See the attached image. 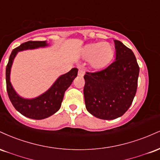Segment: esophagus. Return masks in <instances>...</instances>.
I'll list each match as a JSON object with an SVG mask.
<instances>
[{"label": "esophagus", "mask_w": 160, "mask_h": 160, "mask_svg": "<svg viewBox=\"0 0 160 160\" xmlns=\"http://www.w3.org/2000/svg\"><path fill=\"white\" fill-rule=\"evenodd\" d=\"M85 74V71L83 69H79L78 70V75L80 77H83Z\"/></svg>", "instance_id": "34e87169"}]
</instances>
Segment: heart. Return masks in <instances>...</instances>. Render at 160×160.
I'll return each mask as SVG.
<instances>
[{"label": "heart", "mask_w": 160, "mask_h": 160, "mask_svg": "<svg viewBox=\"0 0 160 160\" xmlns=\"http://www.w3.org/2000/svg\"><path fill=\"white\" fill-rule=\"evenodd\" d=\"M114 50L111 43L98 42L86 45L82 51V56L89 61L92 68H102L113 58Z\"/></svg>", "instance_id": "heart-1"}]
</instances>
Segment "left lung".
<instances>
[{
  "label": "left lung",
  "instance_id": "left-lung-1",
  "mask_svg": "<svg viewBox=\"0 0 160 160\" xmlns=\"http://www.w3.org/2000/svg\"><path fill=\"white\" fill-rule=\"evenodd\" d=\"M115 61L105 69L86 72L83 89L86 110L97 118L114 120L127 111L137 91L139 66L132 51L114 40Z\"/></svg>",
  "mask_w": 160,
  "mask_h": 160
}]
</instances>
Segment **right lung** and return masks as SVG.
I'll return each mask as SVG.
<instances>
[{"instance_id": "1", "label": "right lung", "mask_w": 160, "mask_h": 160, "mask_svg": "<svg viewBox=\"0 0 160 160\" xmlns=\"http://www.w3.org/2000/svg\"><path fill=\"white\" fill-rule=\"evenodd\" d=\"M48 46L46 40L25 42L12 51L6 68L7 90L11 103L20 113L34 120H43L56 113L61 108L65 92L78 76V69L74 68L69 72L58 77L48 90L34 98H22L16 92L10 82V71L17 53Z\"/></svg>"}]
</instances>
